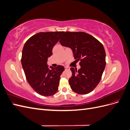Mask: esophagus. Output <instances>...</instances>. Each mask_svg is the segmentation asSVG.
<instances>
[{
  "label": "esophagus",
  "mask_w": 130,
  "mask_h": 130,
  "mask_svg": "<svg viewBox=\"0 0 130 130\" xmlns=\"http://www.w3.org/2000/svg\"><path fill=\"white\" fill-rule=\"evenodd\" d=\"M64 69H65V70H68V69H69V68L67 67H64Z\"/></svg>",
  "instance_id": "obj_1"
}]
</instances>
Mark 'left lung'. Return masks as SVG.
I'll list each match as a JSON object with an SVG mask.
<instances>
[{
    "label": "left lung",
    "instance_id": "8db88e82",
    "mask_svg": "<svg viewBox=\"0 0 130 130\" xmlns=\"http://www.w3.org/2000/svg\"><path fill=\"white\" fill-rule=\"evenodd\" d=\"M63 46L73 50L74 58L80 61L77 71L70 68L72 75L69 79L70 88L79 94H87L100 82L106 66V53L102 43L84 32L64 33L60 40Z\"/></svg>",
    "mask_w": 130,
    "mask_h": 130
}]
</instances>
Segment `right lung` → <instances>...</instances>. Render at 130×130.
<instances>
[{"label": "right lung", "instance_id": "obj_1", "mask_svg": "<svg viewBox=\"0 0 130 130\" xmlns=\"http://www.w3.org/2000/svg\"><path fill=\"white\" fill-rule=\"evenodd\" d=\"M64 31L39 32L26 41L23 47L22 65L29 85L35 92L44 96H52L58 89L60 76L64 70L63 66L56 68L47 64L48 58L53 54L54 46Z\"/></svg>", "mask_w": 130, "mask_h": 130}]
</instances>
